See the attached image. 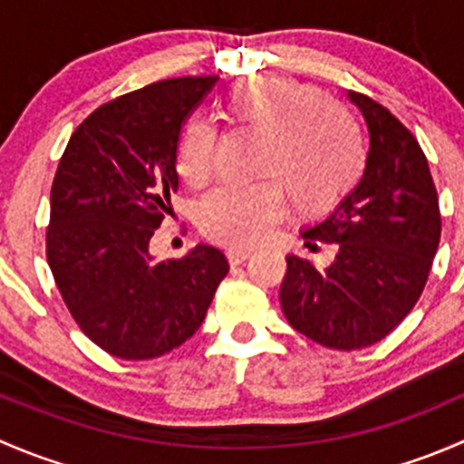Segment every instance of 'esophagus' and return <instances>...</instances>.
<instances>
[{
	"label": "esophagus",
	"instance_id": "esophagus-1",
	"mask_svg": "<svg viewBox=\"0 0 464 464\" xmlns=\"http://www.w3.org/2000/svg\"><path fill=\"white\" fill-rule=\"evenodd\" d=\"M227 258L231 265H242V262L251 258V251L249 249H228Z\"/></svg>",
	"mask_w": 464,
	"mask_h": 464
}]
</instances>
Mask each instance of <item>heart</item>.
<instances>
[{"mask_svg": "<svg viewBox=\"0 0 464 464\" xmlns=\"http://www.w3.org/2000/svg\"><path fill=\"white\" fill-rule=\"evenodd\" d=\"M231 123L265 134L260 172L251 184H224L199 204V228L228 245H256L283 215L285 188L301 215H323L357 186L363 145L345 107L319 87L287 76H245L224 93ZM218 130L208 121L186 123L177 145V172L202 186L213 172Z\"/></svg>", "mask_w": 464, "mask_h": 464, "instance_id": "obj_1", "label": "heart"}]
</instances>
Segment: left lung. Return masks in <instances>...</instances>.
Masks as SVG:
<instances>
[{
	"label": "left lung",
	"instance_id": "left-lung-1",
	"mask_svg": "<svg viewBox=\"0 0 464 464\" xmlns=\"http://www.w3.org/2000/svg\"><path fill=\"white\" fill-rule=\"evenodd\" d=\"M371 148L359 184L321 222L301 228L310 249L336 245L325 269L287 256L280 285L285 319L332 350L382 341L413 310L440 245L438 193L413 134L372 98L348 92Z\"/></svg>",
	"mask_w": 464,
	"mask_h": 464
}]
</instances>
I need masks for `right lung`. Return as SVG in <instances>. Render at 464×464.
Here are the masks:
<instances>
[{
    "label": "right lung",
    "instance_id": "obj_1",
    "mask_svg": "<svg viewBox=\"0 0 464 464\" xmlns=\"http://www.w3.org/2000/svg\"><path fill=\"white\" fill-rule=\"evenodd\" d=\"M215 82L170 78L105 102L78 125L60 159L46 258L81 330L114 357L139 362L179 348L228 274L210 245L179 260L150 254L179 186L181 125Z\"/></svg>",
    "mask_w": 464,
    "mask_h": 464
}]
</instances>
